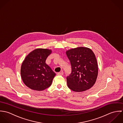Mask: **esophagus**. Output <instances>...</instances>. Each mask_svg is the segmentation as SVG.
Listing matches in <instances>:
<instances>
[{
	"mask_svg": "<svg viewBox=\"0 0 123 123\" xmlns=\"http://www.w3.org/2000/svg\"><path fill=\"white\" fill-rule=\"evenodd\" d=\"M63 72H58L57 73V75H63Z\"/></svg>",
	"mask_w": 123,
	"mask_h": 123,
	"instance_id": "34e87169",
	"label": "esophagus"
}]
</instances>
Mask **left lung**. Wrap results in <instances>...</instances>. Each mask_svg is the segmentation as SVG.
I'll return each instance as SVG.
<instances>
[{
	"mask_svg": "<svg viewBox=\"0 0 123 123\" xmlns=\"http://www.w3.org/2000/svg\"><path fill=\"white\" fill-rule=\"evenodd\" d=\"M71 73L67 77L68 87L75 92H83L95 84L98 75V65L95 54L89 48L79 47L66 51Z\"/></svg>",
	"mask_w": 123,
	"mask_h": 123,
	"instance_id": "left-lung-1",
	"label": "left lung"
}]
</instances>
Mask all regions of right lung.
Segmentation results:
<instances>
[{"label": "right lung", "instance_id": "1", "mask_svg": "<svg viewBox=\"0 0 123 123\" xmlns=\"http://www.w3.org/2000/svg\"><path fill=\"white\" fill-rule=\"evenodd\" d=\"M51 50L37 49L31 52L25 58L21 67V76L29 88L42 91L49 87L55 73L46 63Z\"/></svg>", "mask_w": 123, "mask_h": 123}]
</instances>
